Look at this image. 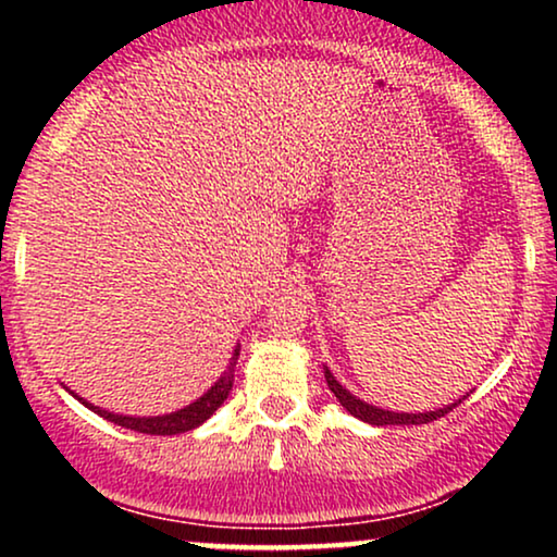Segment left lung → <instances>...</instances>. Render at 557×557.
<instances>
[{"mask_svg": "<svg viewBox=\"0 0 557 557\" xmlns=\"http://www.w3.org/2000/svg\"><path fill=\"white\" fill-rule=\"evenodd\" d=\"M324 380H327V387L335 393V398L341 400V406L345 411L350 413V417L367 421V424H374V426H408V424H426V421H434L440 417H445V413H450L453 408L458 406V403L466 400V393L463 398H458L456 403H450V406H443V408H434V411H424V413H406V411H387V408H380V406H372V403L356 398L350 389H345L341 382L335 380V374L330 372L327 367H324Z\"/></svg>", "mask_w": 557, "mask_h": 557, "instance_id": "left-lung-1", "label": "left lung"}]
</instances>
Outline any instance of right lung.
<instances>
[{
  "mask_svg": "<svg viewBox=\"0 0 557 557\" xmlns=\"http://www.w3.org/2000/svg\"><path fill=\"white\" fill-rule=\"evenodd\" d=\"M238 356H240V343L233 348V356H230L225 372L220 374V380H216L214 385L201 395V398H196L194 403H188V406L177 408V411L172 413H162V417H127V413H114V411H107V408L94 406V403L81 398V395L73 393V389H67V393L73 395L75 400H81L88 411L99 413V417L112 421V424L125 426V430L144 432V434H183V432L196 430V426H201L203 421L212 417L216 408L227 400L230 389H233V376H235L233 372H235V363H238Z\"/></svg>",
  "mask_w": 557,
  "mask_h": 557,
  "instance_id": "add662e5",
  "label": "right lung"
}]
</instances>
